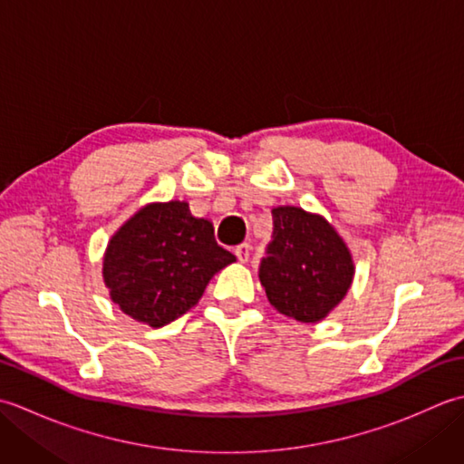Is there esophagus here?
<instances>
[{
	"label": "esophagus",
	"mask_w": 464,
	"mask_h": 464,
	"mask_svg": "<svg viewBox=\"0 0 464 464\" xmlns=\"http://www.w3.org/2000/svg\"><path fill=\"white\" fill-rule=\"evenodd\" d=\"M235 255H237V259L241 263H247L249 261V255H251V245L249 243H241L239 247H235Z\"/></svg>",
	"instance_id": "34e87169"
}]
</instances>
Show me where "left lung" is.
<instances>
[{
    "instance_id": "1",
    "label": "left lung",
    "mask_w": 464,
    "mask_h": 464,
    "mask_svg": "<svg viewBox=\"0 0 464 464\" xmlns=\"http://www.w3.org/2000/svg\"><path fill=\"white\" fill-rule=\"evenodd\" d=\"M273 241L259 279L281 314L319 323L351 289L354 261L337 229L319 213L295 205L275 207Z\"/></svg>"
}]
</instances>
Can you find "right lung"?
<instances>
[{
    "label": "right lung",
    "mask_w": 464,
    "mask_h": 464,
    "mask_svg": "<svg viewBox=\"0 0 464 464\" xmlns=\"http://www.w3.org/2000/svg\"><path fill=\"white\" fill-rule=\"evenodd\" d=\"M233 261L217 245L213 223L193 217L189 203H147L107 243L103 283L125 314L160 329L195 307Z\"/></svg>",
    "instance_id": "obj_1"
}]
</instances>
